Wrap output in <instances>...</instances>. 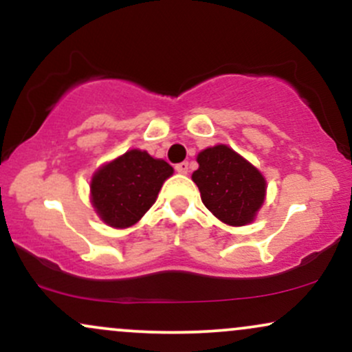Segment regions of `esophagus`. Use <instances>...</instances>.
<instances>
[{"label":"esophagus","mask_w":352,"mask_h":352,"mask_svg":"<svg viewBox=\"0 0 352 352\" xmlns=\"http://www.w3.org/2000/svg\"><path fill=\"white\" fill-rule=\"evenodd\" d=\"M175 170L179 173H188V162H182L175 165Z\"/></svg>","instance_id":"1"}]
</instances>
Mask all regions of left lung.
I'll return each mask as SVG.
<instances>
[{"instance_id":"left-lung-1","label":"left lung","mask_w":352,"mask_h":352,"mask_svg":"<svg viewBox=\"0 0 352 352\" xmlns=\"http://www.w3.org/2000/svg\"><path fill=\"white\" fill-rule=\"evenodd\" d=\"M192 180L201 201L218 220L232 227L252 223L266 195V180L256 167L228 145H215L197 157Z\"/></svg>"}]
</instances>
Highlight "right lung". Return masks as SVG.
<instances>
[{"label": "right lung", "instance_id": "obj_1", "mask_svg": "<svg viewBox=\"0 0 352 352\" xmlns=\"http://www.w3.org/2000/svg\"><path fill=\"white\" fill-rule=\"evenodd\" d=\"M172 173V165L145 151L125 152L92 175V207L109 227H132L155 204Z\"/></svg>", "mask_w": 352, "mask_h": 352}]
</instances>
